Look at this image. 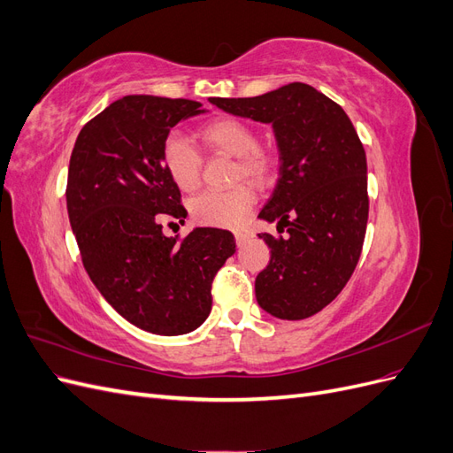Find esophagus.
<instances>
[{
    "label": "esophagus",
    "mask_w": 453,
    "mask_h": 453,
    "mask_svg": "<svg viewBox=\"0 0 453 453\" xmlns=\"http://www.w3.org/2000/svg\"><path fill=\"white\" fill-rule=\"evenodd\" d=\"M234 238H236V243L242 245V243H245V242L250 240V234H248V232H243V230H236L234 232Z\"/></svg>",
    "instance_id": "1"
}]
</instances>
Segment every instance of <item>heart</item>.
Instances as JSON below:
<instances>
[{
    "mask_svg": "<svg viewBox=\"0 0 453 453\" xmlns=\"http://www.w3.org/2000/svg\"><path fill=\"white\" fill-rule=\"evenodd\" d=\"M198 138L210 149L236 158L232 177L234 181L248 180L263 183L272 173V157L258 147L255 128L236 117H217L198 130ZM162 166L170 180L183 193H190L200 183V157L183 135H170L160 150ZM255 203V195L250 187L238 185L228 190H210L193 200L190 213L205 226L234 228L240 226Z\"/></svg>",
    "mask_w": 453,
    "mask_h": 453,
    "instance_id": "1",
    "label": "heart"
}]
</instances>
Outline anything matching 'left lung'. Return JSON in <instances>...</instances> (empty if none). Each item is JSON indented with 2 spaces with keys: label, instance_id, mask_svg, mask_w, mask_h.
I'll return each instance as SVG.
<instances>
[{
  "label": "left lung",
  "instance_id": "1",
  "mask_svg": "<svg viewBox=\"0 0 453 453\" xmlns=\"http://www.w3.org/2000/svg\"><path fill=\"white\" fill-rule=\"evenodd\" d=\"M223 111L272 125L280 180L258 219L289 236L258 234L270 263L255 280L258 306L298 321L344 289L361 257L366 221V155L344 109L304 83L255 98H211Z\"/></svg>",
  "mask_w": 453,
  "mask_h": 453
}]
</instances>
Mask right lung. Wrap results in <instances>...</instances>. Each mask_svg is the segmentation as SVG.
<instances>
[{
	"label": "right lung",
	"mask_w": 453,
	"mask_h": 453,
	"mask_svg": "<svg viewBox=\"0 0 453 453\" xmlns=\"http://www.w3.org/2000/svg\"><path fill=\"white\" fill-rule=\"evenodd\" d=\"M200 113L193 100L125 96L79 132L67 172V215L88 278L122 318L160 336L208 319L211 281L236 251L228 230L195 228L177 243L158 223L187 217L162 145Z\"/></svg>",
	"instance_id": "add662e5"
}]
</instances>
